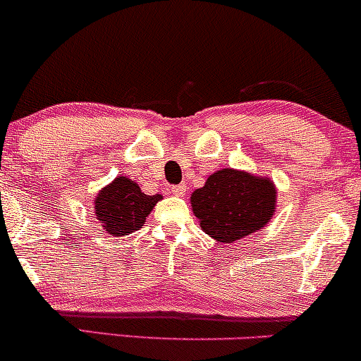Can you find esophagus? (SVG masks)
<instances>
[{"instance_id":"obj_1","label":"esophagus","mask_w":361,"mask_h":361,"mask_svg":"<svg viewBox=\"0 0 361 361\" xmlns=\"http://www.w3.org/2000/svg\"><path fill=\"white\" fill-rule=\"evenodd\" d=\"M186 190H188L186 188V185H176L171 188V193L175 195V197H185Z\"/></svg>"}]
</instances>
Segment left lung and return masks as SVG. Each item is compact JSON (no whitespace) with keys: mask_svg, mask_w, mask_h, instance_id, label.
Here are the masks:
<instances>
[{"mask_svg":"<svg viewBox=\"0 0 361 361\" xmlns=\"http://www.w3.org/2000/svg\"><path fill=\"white\" fill-rule=\"evenodd\" d=\"M190 202L205 234L219 243H234L270 222L276 188L270 178L224 168L207 178Z\"/></svg>","mask_w":361,"mask_h":361,"instance_id":"1","label":"left lung"}]
</instances>
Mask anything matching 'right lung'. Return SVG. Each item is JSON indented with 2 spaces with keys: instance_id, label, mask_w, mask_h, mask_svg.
<instances>
[{
  "instance_id": "1",
  "label": "right lung",
  "mask_w": 361,
  "mask_h": 361,
  "mask_svg": "<svg viewBox=\"0 0 361 361\" xmlns=\"http://www.w3.org/2000/svg\"><path fill=\"white\" fill-rule=\"evenodd\" d=\"M163 195H146L127 176H117L94 198V215L110 235L120 238L140 229Z\"/></svg>"
}]
</instances>
